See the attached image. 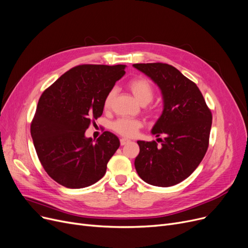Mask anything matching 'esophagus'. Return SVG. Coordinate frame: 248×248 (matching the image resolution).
Segmentation results:
<instances>
[{
	"label": "esophagus",
	"mask_w": 248,
	"mask_h": 248,
	"mask_svg": "<svg viewBox=\"0 0 248 248\" xmlns=\"http://www.w3.org/2000/svg\"><path fill=\"white\" fill-rule=\"evenodd\" d=\"M128 142H131V140H129L128 139H125V138L121 139V145H122V146H124V145L128 144Z\"/></svg>",
	"instance_id": "1"
}]
</instances>
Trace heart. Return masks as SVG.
Masks as SVG:
<instances>
[{"label":"heart","mask_w":248,"mask_h":248,"mask_svg":"<svg viewBox=\"0 0 248 248\" xmlns=\"http://www.w3.org/2000/svg\"><path fill=\"white\" fill-rule=\"evenodd\" d=\"M128 88L132 91V93L134 94L136 99L140 104H142V106H144V104L146 106V104L151 102L154 97V89L150 81L146 79V78H142V77L135 78V79L129 81ZM114 96H115V89H110L103 101L104 108L106 109L110 108ZM111 127L117 134H120L126 138H133L137 135L138 131L141 127V123L138 120L119 119L112 124Z\"/></svg>","instance_id":"obj_1"}]
</instances>
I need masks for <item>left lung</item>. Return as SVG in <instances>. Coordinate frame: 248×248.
Instances as JSON below:
<instances>
[{
    "label": "left lung",
    "mask_w": 248,
    "mask_h": 248,
    "mask_svg": "<svg viewBox=\"0 0 248 248\" xmlns=\"http://www.w3.org/2000/svg\"><path fill=\"white\" fill-rule=\"evenodd\" d=\"M161 90L163 111L152 128L157 142L138 140L135 160L138 175L146 183L170 187L187 179L203 160L209 142L212 114L198 86L172 65L138 63Z\"/></svg>",
    "instance_id": "obj_1"
}]
</instances>
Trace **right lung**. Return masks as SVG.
Returning a JSON list of instances; mask_svg holds the SVG:
<instances>
[{"instance_id": "right-lung-1", "label": "right lung", "mask_w": 248, "mask_h": 248, "mask_svg": "<svg viewBox=\"0 0 248 248\" xmlns=\"http://www.w3.org/2000/svg\"><path fill=\"white\" fill-rule=\"evenodd\" d=\"M125 67L79 65L61 75L39 99L31 136L44 170L60 185L85 188L106 174L120 140L104 132L94 141L85 131L102 114L104 98Z\"/></svg>"}]
</instances>
